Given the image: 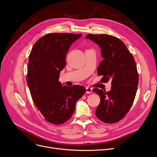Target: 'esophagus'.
<instances>
[{"instance_id":"esophagus-1","label":"esophagus","mask_w":157,"mask_h":157,"mask_svg":"<svg viewBox=\"0 0 157 157\" xmlns=\"http://www.w3.org/2000/svg\"><path fill=\"white\" fill-rule=\"evenodd\" d=\"M86 94H91L93 91H92V88H90V87H86Z\"/></svg>"}]
</instances>
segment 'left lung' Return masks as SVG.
Masks as SVG:
<instances>
[{
	"label": "left lung",
	"instance_id": "left-lung-1",
	"mask_svg": "<svg viewBox=\"0 0 157 157\" xmlns=\"http://www.w3.org/2000/svg\"><path fill=\"white\" fill-rule=\"evenodd\" d=\"M96 43L103 58L97 69L101 81L111 80V89L93 91L100 97L96 115L103 122L112 124L122 119L134 101L138 84V73L134 57L122 40L109 35L88 34L85 37Z\"/></svg>",
	"mask_w": 157,
	"mask_h": 157
}]
</instances>
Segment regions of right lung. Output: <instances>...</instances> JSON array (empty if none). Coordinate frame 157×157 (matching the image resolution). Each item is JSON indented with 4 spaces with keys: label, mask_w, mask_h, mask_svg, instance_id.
Listing matches in <instances>:
<instances>
[{
    "label": "right lung",
    "mask_w": 157,
    "mask_h": 157,
    "mask_svg": "<svg viewBox=\"0 0 157 157\" xmlns=\"http://www.w3.org/2000/svg\"><path fill=\"white\" fill-rule=\"evenodd\" d=\"M81 36L49 33L38 40L31 51L27 83L35 106L52 124H61L69 120L76 103L86 92L83 86H63L59 82L70 46Z\"/></svg>",
    "instance_id": "obj_1"
}]
</instances>
